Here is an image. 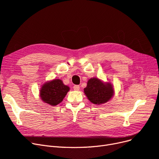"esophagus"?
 Wrapping results in <instances>:
<instances>
[{
  "label": "esophagus",
  "instance_id": "obj_1",
  "mask_svg": "<svg viewBox=\"0 0 159 159\" xmlns=\"http://www.w3.org/2000/svg\"><path fill=\"white\" fill-rule=\"evenodd\" d=\"M74 89L75 91H79L80 90V86L79 85H74Z\"/></svg>",
  "mask_w": 159,
  "mask_h": 159
}]
</instances>
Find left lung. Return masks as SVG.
Returning <instances> with one entry per match:
<instances>
[{
    "label": "left lung",
    "mask_w": 159,
    "mask_h": 159,
    "mask_svg": "<svg viewBox=\"0 0 159 159\" xmlns=\"http://www.w3.org/2000/svg\"><path fill=\"white\" fill-rule=\"evenodd\" d=\"M84 93L89 101L96 105H102L110 101L114 95V89L111 82H105L97 78L87 81Z\"/></svg>",
    "instance_id": "8db88e82"
}]
</instances>
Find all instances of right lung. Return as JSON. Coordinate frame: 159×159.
Segmentation results:
<instances>
[{"mask_svg": "<svg viewBox=\"0 0 159 159\" xmlns=\"http://www.w3.org/2000/svg\"><path fill=\"white\" fill-rule=\"evenodd\" d=\"M69 91L70 87L64 85L61 80L54 79L42 85L39 97L42 101L54 107L63 101Z\"/></svg>", "mask_w": 159, "mask_h": 159, "instance_id": "add662e5", "label": "right lung"}]
</instances>
